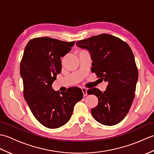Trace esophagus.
Returning <instances> with one entry per match:
<instances>
[{"label": "esophagus", "instance_id": "34e87169", "mask_svg": "<svg viewBox=\"0 0 154 154\" xmlns=\"http://www.w3.org/2000/svg\"><path fill=\"white\" fill-rule=\"evenodd\" d=\"M81 89H82V92H83V96H84V97L87 96V89H85V88L83 87V88H81Z\"/></svg>", "mask_w": 154, "mask_h": 154}]
</instances>
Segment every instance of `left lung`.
<instances>
[{"label":"left lung","mask_w":154,"mask_h":154,"mask_svg":"<svg viewBox=\"0 0 154 154\" xmlns=\"http://www.w3.org/2000/svg\"><path fill=\"white\" fill-rule=\"evenodd\" d=\"M76 45L89 52L91 71L108 82L103 93L97 88L87 90L88 94L98 98V105L91 109V114L98 122L115 125L126 116L135 97L138 71L131 48L120 38L108 34L80 40Z\"/></svg>","instance_id":"8db88e82"}]
</instances>
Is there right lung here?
Wrapping results in <instances>:
<instances>
[{"instance_id":"1","label":"right lung","mask_w":154,"mask_h":154,"mask_svg":"<svg viewBox=\"0 0 154 154\" xmlns=\"http://www.w3.org/2000/svg\"><path fill=\"white\" fill-rule=\"evenodd\" d=\"M74 44L75 42L37 38L29 41L24 49L20 69L24 99L34 117L48 128H57L66 124L75 104L83 97L82 90L77 87L64 93L52 89L57 75L61 71V57Z\"/></svg>"}]
</instances>
